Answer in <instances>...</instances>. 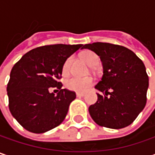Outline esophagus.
Listing matches in <instances>:
<instances>
[{
	"label": "esophagus",
	"mask_w": 155,
	"mask_h": 155,
	"mask_svg": "<svg viewBox=\"0 0 155 155\" xmlns=\"http://www.w3.org/2000/svg\"><path fill=\"white\" fill-rule=\"evenodd\" d=\"M76 95H77V97H84V96H85V94H84V93H81V92H77Z\"/></svg>",
	"instance_id": "obj_1"
}]
</instances>
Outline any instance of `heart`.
I'll use <instances>...</instances> for the list:
<instances>
[{"instance_id":"b5f03b06","label":"heart","mask_w":155,"mask_h":155,"mask_svg":"<svg viewBox=\"0 0 155 155\" xmlns=\"http://www.w3.org/2000/svg\"><path fill=\"white\" fill-rule=\"evenodd\" d=\"M82 58L84 62L86 63L88 65L90 66H95L97 64L99 61L98 56L94 53L93 51H85ZM71 58H68L65 62L63 65V74L66 75L70 71V67H71ZM93 79L91 77H85V78H80V77H77L73 76L68 78L65 81V86L67 89L71 91H78V92H84L88 88L92 85Z\"/></svg>"}]
</instances>
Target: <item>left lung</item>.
<instances>
[{"instance_id":"left-lung-1","label":"left lung","mask_w":155,"mask_h":155,"mask_svg":"<svg viewBox=\"0 0 155 155\" xmlns=\"http://www.w3.org/2000/svg\"><path fill=\"white\" fill-rule=\"evenodd\" d=\"M83 49L93 51L103 63L104 75L95 86L97 101L89 107L94 122L119 129L130 125L147 103L148 76L143 62L134 51L122 45L96 42Z\"/></svg>"}]
</instances>
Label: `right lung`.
Instances as JSON below:
<instances>
[{"mask_svg":"<svg viewBox=\"0 0 155 155\" xmlns=\"http://www.w3.org/2000/svg\"><path fill=\"white\" fill-rule=\"evenodd\" d=\"M83 45H44L23 55L10 72L7 91L9 110L28 131L41 134L64 120L76 94L62 89L58 82L65 60ZM56 87L55 95L49 90Z\"/></svg>","mask_w":155,"mask_h":155,"instance_id":"obj_1","label":"right lung"}]
</instances>
